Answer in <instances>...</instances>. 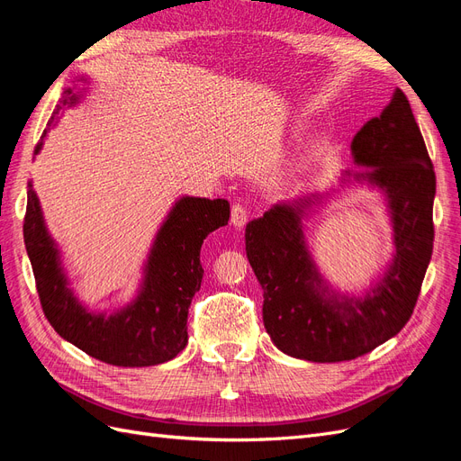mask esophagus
<instances>
[{"mask_svg":"<svg viewBox=\"0 0 461 461\" xmlns=\"http://www.w3.org/2000/svg\"><path fill=\"white\" fill-rule=\"evenodd\" d=\"M246 221H248L246 207L240 205V203H234L232 209H230V225L234 229H242L246 225Z\"/></svg>","mask_w":461,"mask_h":461,"instance_id":"esophagus-1","label":"esophagus"}]
</instances>
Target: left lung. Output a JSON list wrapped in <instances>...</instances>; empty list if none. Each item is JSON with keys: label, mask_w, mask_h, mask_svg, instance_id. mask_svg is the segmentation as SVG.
Returning a JSON list of instances; mask_svg holds the SVG:
<instances>
[{"label": "left lung", "mask_w": 461, "mask_h": 461, "mask_svg": "<svg viewBox=\"0 0 461 461\" xmlns=\"http://www.w3.org/2000/svg\"><path fill=\"white\" fill-rule=\"evenodd\" d=\"M350 149L357 167L340 173L337 188L276 202L246 225V256L263 290V325L278 350L315 364L354 359L396 337L413 313L435 239L437 178L400 88ZM354 185L384 194L395 244L385 271L359 295L326 281L304 239L314 209Z\"/></svg>", "instance_id": "1"}]
</instances>
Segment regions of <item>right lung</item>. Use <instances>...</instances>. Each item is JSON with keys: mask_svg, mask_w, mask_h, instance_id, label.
I'll return each mask as SVG.
<instances>
[{"mask_svg": "<svg viewBox=\"0 0 461 461\" xmlns=\"http://www.w3.org/2000/svg\"><path fill=\"white\" fill-rule=\"evenodd\" d=\"M88 85V77H78L73 86L65 88L34 156L63 111L85 100ZM229 217L227 200L180 196L153 236L136 294L113 313L97 312L88 308L73 288L59 244L48 230L32 180H29L24 244L41 310L61 339L104 364L119 367L165 364L188 344V308L203 276L202 244L209 232L225 227Z\"/></svg>", "mask_w": 461, "mask_h": 461, "instance_id": "obj_1", "label": "right lung"}]
</instances>
